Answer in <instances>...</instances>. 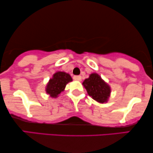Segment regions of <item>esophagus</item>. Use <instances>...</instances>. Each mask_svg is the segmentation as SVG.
I'll list each match as a JSON object with an SVG mask.
<instances>
[{
    "instance_id": "esophagus-1",
    "label": "esophagus",
    "mask_w": 153,
    "mask_h": 153,
    "mask_svg": "<svg viewBox=\"0 0 153 153\" xmlns=\"http://www.w3.org/2000/svg\"><path fill=\"white\" fill-rule=\"evenodd\" d=\"M73 79L76 81H81L82 80V77L80 75H75V76L73 77Z\"/></svg>"
}]
</instances>
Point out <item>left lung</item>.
Segmentation results:
<instances>
[{"mask_svg": "<svg viewBox=\"0 0 153 153\" xmlns=\"http://www.w3.org/2000/svg\"><path fill=\"white\" fill-rule=\"evenodd\" d=\"M83 86L86 89L89 96L100 104L109 101L111 94V88L101 76L97 73H91L88 78L83 81Z\"/></svg>", "mask_w": 153, "mask_h": 153, "instance_id": "obj_1", "label": "left lung"}]
</instances>
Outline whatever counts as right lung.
I'll return each mask as SVG.
<instances>
[{
	"label": "right lung",
	"instance_id": "add662e5",
	"mask_svg": "<svg viewBox=\"0 0 153 153\" xmlns=\"http://www.w3.org/2000/svg\"><path fill=\"white\" fill-rule=\"evenodd\" d=\"M73 79L68 73L63 71H57L49 79L45 88L46 93L52 98H57L65 90L68 83L72 82Z\"/></svg>",
	"mask_w": 153,
	"mask_h": 153
}]
</instances>
